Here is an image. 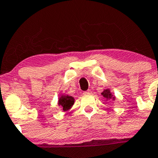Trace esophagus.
<instances>
[{
	"label": "esophagus",
	"mask_w": 158,
	"mask_h": 158,
	"mask_svg": "<svg viewBox=\"0 0 158 158\" xmlns=\"http://www.w3.org/2000/svg\"><path fill=\"white\" fill-rule=\"evenodd\" d=\"M91 94V90H88L87 91H84V95H88V94Z\"/></svg>",
	"instance_id": "1"
}]
</instances>
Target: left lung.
Masks as SVG:
<instances>
[{"label":"left lung","instance_id":"8db88e82","mask_svg":"<svg viewBox=\"0 0 158 158\" xmlns=\"http://www.w3.org/2000/svg\"><path fill=\"white\" fill-rule=\"evenodd\" d=\"M101 94L103 95V97L106 100H115V97H114V96H113L112 93L110 92V89H106V90H104L103 92L101 93Z\"/></svg>","mask_w":158,"mask_h":158}]
</instances>
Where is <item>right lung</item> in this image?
Instances as JSON below:
<instances>
[{
  "label": "right lung",
  "instance_id": "1",
  "mask_svg": "<svg viewBox=\"0 0 158 158\" xmlns=\"http://www.w3.org/2000/svg\"><path fill=\"white\" fill-rule=\"evenodd\" d=\"M58 106L62 108L64 112L68 111L74 103V97L68 95H61L58 99Z\"/></svg>",
  "mask_w": 158,
  "mask_h": 158
}]
</instances>
